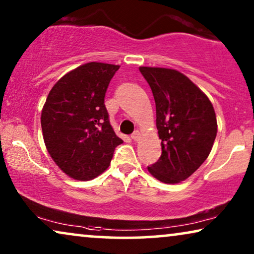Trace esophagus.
Instances as JSON below:
<instances>
[{
	"label": "esophagus",
	"instance_id": "esophagus-1",
	"mask_svg": "<svg viewBox=\"0 0 254 254\" xmlns=\"http://www.w3.org/2000/svg\"><path fill=\"white\" fill-rule=\"evenodd\" d=\"M130 137H131V140L137 141V140H138V137H140V131H138V130H135L134 133L130 135Z\"/></svg>",
	"mask_w": 254,
	"mask_h": 254
}]
</instances>
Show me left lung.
<instances>
[{"label":"left lung","mask_w":254,"mask_h":254,"mask_svg":"<svg viewBox=\"0 0 254 254\" xmlns=\"http://www.w3.org/2000/svg\"><path fill=\"white\" fill-rule=\"evenodd\" d=\"M156 103V126L162 155L148 171L159 182L186 180L206 161L217 133L213 104L178 70L140 67Z\"/></svg>","instance_id":"obj_1"}]
</instances>
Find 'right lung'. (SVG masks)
Segmentation results:
<instances>
[{"mask_svg": "<svg viewBox=\"0 0 254 254\" xmlns=\"http://www.w3.org/2000/svg\"><path fill=\"white\" fill-rule=\"evenodd\" d=\"M120 65L89 62L55 83L41 111V129L48 154L76 180L96 178L109 168L123 143L109 120L104 98Z\"/></svg>", "mask_w": 254, "mask_h": 254, "instance_id": "right-lung-1", "label": "right lung"}]
</instances>
